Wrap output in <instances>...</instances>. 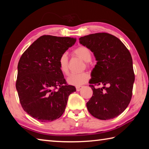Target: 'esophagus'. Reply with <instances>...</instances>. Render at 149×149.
<instances>
[{"label":"esophagus","mask_w":149,"mask_h":149,"mask_svg":"<svg viewBox=\"0 0 149 149\" xmlns=\"http://www.w3.org/2000/svg\"><path fill=\"white\" fill-rule=\"evenodd\" d=\"M82 86H79V87H76V90L77 91H79L82 89Z\"/></svg>","instance_id":"1"}]
</instances>
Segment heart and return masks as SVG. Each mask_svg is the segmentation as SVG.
Instances as JSON below:
<instances>
[{"label": "heart", "mask_w": 149, "mask_h": 149, "mask_svg": "<svg viewBox=\"0 0 149 149\" xmlns=\"http://www.w3.org/2000/svg\"><path fill=\"white\" fill-rule=\"evenodd\" d=\"M74 55L79 58L80 59L85 62V65H89V62L91 60V52L90 50L85 46H79L75 49L73 51ZM58 66L63 74L64 75H68V58L65 53H63L60 55L58 58ZM90 75L87 72H81L79 74H74L70 75L68 78V83L69 84L79 87L85 84L89 79Z\"/></svg>", "instance_id": "heart-1"}]
</instances>
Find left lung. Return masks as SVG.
<instances>
[{"instance_id":"1","label":"left lung","mask_w":149,"mask_h":149,"mask_svg":"<svg viewBox=\"0 0 149 149\" xmlns=\"http://www.w3.org/2000/svg\"><path fill=\"white\" fill-rule=\"evenodd\" d=\"M79 40L91 50L97 61L89 81L93 93L87 102L88 111L99 120L117 117L126 109L132 97L135 74L129 50L119 39L107 33L90 34ZM99 84L103 87L94 88Z\"/></svg>"}]
</instances>
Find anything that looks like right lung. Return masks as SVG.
<instances>
[{
	"mask_svg": "<svg viewBox=\"0 0 149 149\" xmlns=\"http://www.w3.org/2000/svg\"><path fill=\"white\" fill-rule=\"evenodd\" d=\"M76 41L75 38L42 35L30 45L19 60L16 87L25 112L42 122L59 118L70 94L58 58Z\"/></svg>",
	"mask_w": 149,
	"mask_h": 149,
	"instance_id": "add662e5",
	"label": "right lung"
}]
</instances>
